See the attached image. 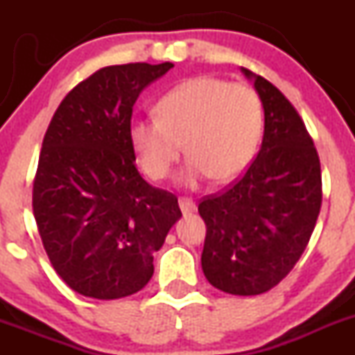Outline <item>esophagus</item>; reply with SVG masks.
I'll list each match as a JSON object with an SVG mask.
<instances>
[{
    "mask_svg": "<svg viewBox=\"0 0 355 355\" xmlns=\"http://www.w3.org/2000/svg\"><path fill=\"white\" fill-rule=\"evenodd\" d=\"M178 206H180V211L184 213V216L185 214H191V213H196V211H198V206H196L194 200H191V199H185V198L178 199Z\"/></svg>",
    "mask_w": 355,
    "mask_h": 355,
    "instance_id": "esophagus-1",
    "label": "esophagus"
}]
</instances>
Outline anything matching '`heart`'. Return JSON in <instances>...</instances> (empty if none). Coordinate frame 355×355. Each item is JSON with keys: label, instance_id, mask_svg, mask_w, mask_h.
Wrapping results in <instances>:
<instances>
[{"label": "heart", "instance_id": "1", "mask_svg": "<svg viewBox=\"0 0 355 355\" xmlns=\"http://www.w3.org/2000/svg\"><path fill=\"white\" fill-rule=\"evenodd\" d=\"M156 118L134 120L132 148L142 170L163 180L182 155L189 159L178 182L196 187L214 177L232 182L254 159L264 127L263 105L252 87L214 77H194L175 85L155 106Z\"/></svg>", "mask_w": 355, "mask_h": 355}]
</instances>
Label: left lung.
Returning <instances> with one entry per match:
<instances>
[{"instance_id":"obj_1","label":"left lung","mask_w":355,"mask_h":355,"mask_svg":"<svg viewBox=\"0 0 355 355\" xmlns=\"http://www.w3.org/2000/svg\"><path fill=\"white\" fill-rule=\"evenodd\" d=\"M242 73L263 105V142L234 187L199 204L207 228L200 264L213 287L259 295L287 277L309 242L321 207V166L288 99L261 75Z\"/></svg>"}]
</instances>
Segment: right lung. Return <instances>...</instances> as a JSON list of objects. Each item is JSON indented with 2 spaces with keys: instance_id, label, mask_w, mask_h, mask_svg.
Here are the masks:
<instances>
[{
  "instance_id": "right-lung-1",
  "label": "right lung",
  "mask_w": 355,
  "mask_h": 355,
  "mask_svg": "<svg viewBox=\"0 0 355 355\" xmlns=\"http://www.w3.org/2000/svg\"><path fill=\"white\" fill-rule=\"evenodd\" d=\"M171 67L101 68L68 92L44 135L35 223L55 271L80 295L111 300L144 288L153 254L182 218L177 198L141 177L128 137L139 94Z\"/></svg>"
}]
</instances>
